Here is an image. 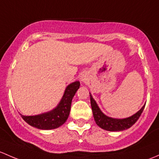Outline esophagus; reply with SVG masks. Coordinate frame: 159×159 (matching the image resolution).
Instances as JSON below:
<instances>
[{
    "label": "esophagus",
    "mask_w": 159,
    "mask_h": 159,
    "mask_svg": "<svg viewBox=\"0 0 159 159\" xmlns=\"http://www.w3.org/2000/svg\"><path fill=\"white\" fill-rule=\"evenodd\" d=\"M86 74H81V76H80V80H81L82 82H85L86 80Z\"/></svg>",
    "instance_id": "1"
}]
</instances>
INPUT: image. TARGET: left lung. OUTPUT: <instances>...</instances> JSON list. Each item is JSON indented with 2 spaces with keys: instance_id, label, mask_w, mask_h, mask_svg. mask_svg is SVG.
I'll return each mask as SVG.
<instances>
[{
  "instance_id": "obj_1",
  "label": "left lung",
  "mask_w": 159,
  "mask_h": 159,
  "mask_svg": "<svg viewBox=\"0 0 159 159\" xmlns=\"http://www.w3.org/2000/svg\"><path fill=\"white\" fill-rule=\"evenodd\" d=\"M89 96H90L91 107L95 122L100 128L106 131H110V132H119V131H123L130 128L137 122L142 112H143L145 106L144 105L139 111H138L136 113L130 117L125 118V119H114V118L109 117L105 115L100 110L90 93H89Z\"/></svg>"
}]
</instances>
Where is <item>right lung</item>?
<instances>
[{
    "instance_id": "right-lung-1",
    "label": "right lung",
    "mask_w": 159,
    "mask_h": 159,
    "mask_svg": "<svg viewBox=\"0 0 159 159\" xmlns=\"http://www.w3.org/2000/svg\"><path fill=\"white\" fill-rule=\"evenodd\" d=\"M80 86L79 81H75L68 85L60 103L53 110L36 116H26L20 114L21 117L31 126L39 129L49 130L61 126L68 119L72 99L80 88Z\"/></svg>"
}]
</instances>
